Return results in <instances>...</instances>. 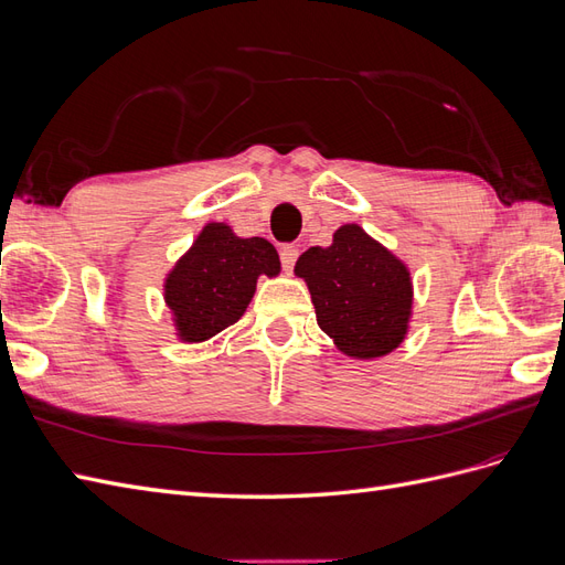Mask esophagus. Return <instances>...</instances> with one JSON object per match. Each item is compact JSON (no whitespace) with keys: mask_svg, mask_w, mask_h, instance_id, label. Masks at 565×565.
<instances>
[{"mask_svg":"<svg viewBox=\"0 0 565 565\" xmlns=\"http://www.w3.org/2000/svg\"><path fill=\"white\" fill-rule=\"evenodd\" d=\"M297 256H299V247H295V245H282V247H280V262H282V268H285L287 273L295 268Z\"/></svg>","mask_w":565,"mask_h":565,"instance_id":"obj_1","label":"esophagus"}]
</instances>
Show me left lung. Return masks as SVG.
<instances>
[{
    "label": "left lung",
    "mask_w": 565,
    "mask_h": 565,
    "mask_svg": "<svg viewBox=\"0 0 565 565\" xmlns=\"http://www.w3.org/2000/svg\"><path fill=\"white\" fill-rule=\"evenodd\" d=\"M295 273L341 353L372 361L401 347L413 313L409 270L361 226H341L330 247L306 249Z\"/></svg>",
    "instance_id": "left-lung-1"
}]
</instances>
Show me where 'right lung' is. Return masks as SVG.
<instances>
[{
    "instance_id": "right-lung-1",
    "label": "right lung",
    "mask_w": 565,
    "mask_h": 565,
    "mask_svg": "<svg viewBox=\"0 0 565 565\" xmlns=\"http://www.w3.org/2000/svg\"><path fill=\"white\" fill-rule=\"evenodd\" d=\"M278 252L264 237H237L226 224H207L164 280L183 341L212 339L241 320L259 276H278Z\"/></svg>"
}]
</instances>
